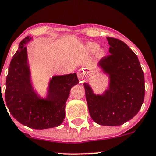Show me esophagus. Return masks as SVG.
Instances as JSON below:
<instances>
[{"instance_id":"1","label":"esophagus","mask_w":156,"mask_h":156,"mask_svg":"<svg viewBox=\"0 0 156 156\" xmlns=\"http://www.w3.org/2000/svg\"><path fill=\"white\" fill-rule=\"evenodd\" d=\"M78 79H79V81L81 82H83V81L84 80V78H85V72H84L83 69H80V70H78Z\"/></svg>"}]
</instances>
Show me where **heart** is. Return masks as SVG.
Instances as JSON below:
<instances>
[{
	"instance_id": "1",
	"label": "heart",
	"mask_w": 156,
	"mask_h": 156,
	"mask_svg": "<svg viewBox=\"0 0 156 156\" xmlns=\"http://www.w3.org/2000/svg\"><path fill=\"white\" fill-rule=\"evenodd\" d=\"M98 48H99V45L95 43H89L87 44V45L86 46V50H87V51L90 53H96L97 50H98ZM103 53H104L103 50H100V51L99 52V55H100V56H103Z\"/></svg>"
}]
</instances>
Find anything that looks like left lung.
Listing matches in <instances>:
<instances>
[{
    "instance_id": "1",
    "label": "left lung",
    "mask_w": 156,
    "mask_h": 156,
    "mask_svg": "<svg viewBox=\"0 0 156 156\" xmlns=\"http://www.w3.org/2000/svg\"><path fill=\"white\" fill-rule=\"evenodd\" d=\"M109 55L103 56L99 66L109 75V86L103 95L94 94L84 83L90 117L96 123L119 126L133 119L140 109L145 96V81L137 56L125 43L106 37Z\"/></svg>"
}]
</instances>
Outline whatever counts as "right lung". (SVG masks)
<instances>
[{
    "label": "right lung",
    "mask_w": 156,
    "mask_h": 156,
    "mask_svg": "<svg viewBox=\"0 0 156 156\" xmlns=\"http://www.w3.org/2000/svg\"><path fill=\"white\" fill-rule=\"evenodd\" d=\"M26 37L20 44L9 67L6 81L5 101L14 119L30 128L43 130L60 125L71 88L78 84L76 73L54 76L49 84L47 99L36 94L30 81Z\"/></svg>",
    "instance_id": "right-lung-1"
}]
</instances>
